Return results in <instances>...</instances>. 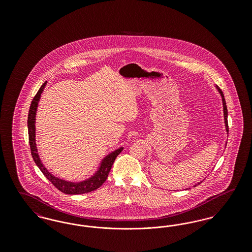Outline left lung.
Here are the masks:
<instances>
[{
    "mask_svg": "<svg viewBox=\"0 0 252 252\" xmlns=\"http://www.w3.org/2000/svg\"><path fill=\"white\" fill-rule=\"evenodd\" d=\"M217 90L219 91L220 94H221V96H222V101H223V108H224V119H225V125H226V130H227V132H228V108H227V105H226V100H225V97H224L223 92L221 91V89L217 87ZM201 182H202V181H201ZM198 184H199V183H198ZM196 185H197V184H196ZM196 185H194V187H195Z\"/></svg>",
    "mask_w": 252,
    "mask_h": 252,
    "instance_id": "8db88e82",
    "label": "left lung"
}]
</instances>
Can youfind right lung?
I'll return each instance as SVG.
<instances>
[{
	"label": "right lung",
	"instance_id": "1",
	"mask_svg": "<svg viewBox=\"0 0 252 252\" xmlns=\"http://www.w3.org/2000/svg\"><path fill=\"white\" fill-rule=\"evenodd\" d=\"M46 81L39 88L38 92L36 93V95L33 98V101L31 103V106L29 108L28 113V120H27V126H28V137H29V144L31 149V155L33 157L34 161L36 162L37 167L42 172V174L47 178V180L58 189L60 192L67 193V194H80V193H87V192H93L96 189H98L106 180L108 179V173L112 167V164L115 160V158L120 154L123 150V147L115 150L114 152L110 153L108 156L106 157L99 170L96 172L95 175L91 178L90 180H85L80 183H73V182H68L66 180H60L51 173H49L47 169L43 166L41 163L39 157L37 155L36 150V142H35V117H36V107L37 103L39 101V98L41 95V93L43 92V89L46 85Z\"/></svg>",
	"mask_w": 252,
	"mask_h": 252
}]
</instances>
